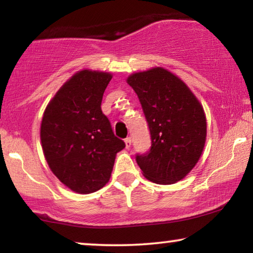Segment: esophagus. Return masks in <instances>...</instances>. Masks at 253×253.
Wrapping results in <instances>:
<instances>
[{
    "label": "esophagus",
    "mask_w": 253,
    "mask_h": 253,
    "mask_svg": "<svg viewBox=\"0 0 253 253\" xmlns=\"http://www.w3.org/2000/svg\"><path fill=\"white\" fill-rule=\"evenodd\" d=\"M124 143H126V148H130V147H131V138H130V137L126 138V140H124Z\"/></svg>",
    "instance_id": "obj_1"
}]
</instances>
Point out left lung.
<instances>
[{"label": "left lung", "instance_id": "left-lung-1", "mask_svg": "<svg viewBox=\"0 0 253 253\" xmlns=\"http://www.w3.org/2000/svg\"><path fill=\"white\" fill-rule=\"evenodd\" d=\"M126 83L137 93L151 132V150L136 157L143 175L158 184L181 181L205 146L202 103L181 78L161 67L134 72Z\"/></svg>", "mask_w": 253, "mask_h": 253}]
</instances>
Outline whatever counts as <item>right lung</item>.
Returning a JSON list of instances; mask_svg holds the SVG:
<instances>
[{
    "label": "right lung",
    "mask_w": 253,
    "mask_h": 253,
    "mask_svg": "<svg viewBox=\"0 0 253 253\" xmlns=\"http://www.w3.org/2000/svg\"><path fill=\"white\" fill-rule=\"evenodd\" d=\"M113 75L84 69L68 79L44 109L43 155L53 174L74 192L87 195L108 183L116 154L126 147L101 110Z\"/></svg>",
    "instance_id": "add662e5"
}]
</instances>
